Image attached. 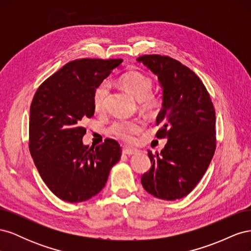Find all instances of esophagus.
<instances>
[{"label": "esophagus", "instance_id": "esophagus-1", "mask_svg": "<svg viewBox=\"0 0 251 251\" xmlns=\"http://www.w3.org/2000/svg\"><path fill=\"white\" fill-rule=\"evenodd\" d=\"M123 153H124V154H126V155L131 156V155L137 154V153H138V151H137V150H135V149H128V148H126V149H124V150H123Z\"/></svg>", "mask_w": 251, "mask_h": 251}]
</instances>
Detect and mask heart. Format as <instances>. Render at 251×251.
Listing matches in <instances>:
<instances>
[{"mask_svg": "<svg viewBox=\"0 0 251 251\" xmlns=\"http://www.w3.org/2000/svg\"><path fill=\"white\" fill-rule=\"evenodd\" d=\"M120 83L127 93H130L136 100L140 101L141 108L144 111L154 112L160 107V98L151 94L153 81L146 75L137 71L128 72L120 78ZM109 90L110 86L107 81L101 82L95 89L93 95V107L96 112L100 113L105 110ZM141 126L142 121L139 119L118 120L111 126L110 132L117 139L131 142L134 140V135L141 130Z\"/></svg>", "mask_w": 251, "mask_h": 251, "instance_id": "1", "label": "heart"}]
</instances>
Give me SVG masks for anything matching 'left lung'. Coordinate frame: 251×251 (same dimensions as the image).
<instances>
[{
  "label": "left lung",
  "instance_id": "1",
  "mask_svg": "<svg viewBox=\"0 0 251 251\" xmlns=\"http://www.w3.org/2000/svg\"><path fill=\"white\" fill-rule=\"evenodd\" d=\"M158 77L162 108L156 125L158 138H166L161 153L148 151L151 166L141 177L146 191L174 201L191 193L207 171L216 150V112L209 94L197 75L169 56L137 58Z\"/></svg>",
  "mask_w": 251,
  "mask_h": 251
}]
</instances>
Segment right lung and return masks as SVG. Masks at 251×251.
I'll list each match as a JSON object with an SVG mask.
<instances>
[{
	"instance_id": "1",
	"label": "right lung",
	"mask_w": 251,
	"mask_h": 251,
	"mask_svg": "<svg viewBox=\"0 0 251 251\" xmlns=\"http://www.w3.org/2000/svg\"><path fill=\"white\" fill-rule=\"evenodd\" d=\"M124 60L76 59L66 64L37 89L30 107L29 150L43 181L59 199L89 200L104 187L121 156L114 139L100 146L82 143V120L94 115L98 85Z\"/></svg>"
}]
</instances>
